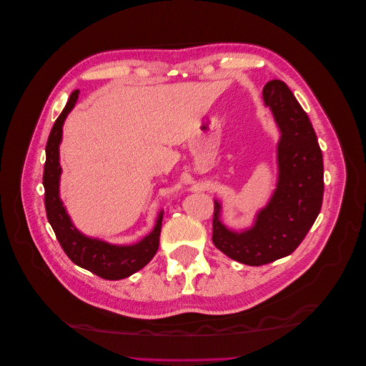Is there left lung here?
<instances>
[{
  "label": "left lung",
  "instance_id": "left-lung-1",
  "mask_svg": "<svg viewBox=\"0 0 366 366\" xmlns=\"http://www.w3.org/2000/svg\"><path fill=\"white\" fill-rule=\"evenodd\" d=\"M262 96L281 129L278 186L253 227L239 234L229 230L219 221L218 202L212 219L215 247L247 265H264L293 253L316 221L324 197L322 151L307 113L280 79L265 84Z\"/></svg>",
  "mask_w": 366,
  "mask_h": 366
}]
</instances>
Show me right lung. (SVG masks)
<instances>
[{
	"instance_id": "1",
	"label": "right lung",
	"mask_w": 366,
	"mask_h": 366,
	"mask_svg": "<svg viewBox=\"0 0 366 366\" xmlns=\"http://www.w3.org/2000/svg\"><path fill=\"white\" fill-rule=\"evenodd\" d=\"M77 96H79L77 90L70 94L69 102L54 122L47 140L46 164H44L42 175L47 218L62 250L76 265L104 280H124L145 267L157 253L163 212L159 214L157 224L151 234L132 246H113L101 239L86 238L71 224L70 217L65 212L59 198V143L62 139L64 120L74 107Z\"/></svg>"
}]
</instances>
